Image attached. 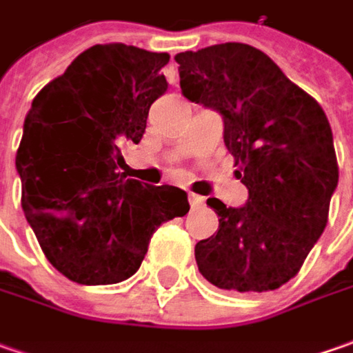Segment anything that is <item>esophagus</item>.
I'll use <instances>...</instances> for the list:
<instances>
[{"instance_id": "34e87169", "label": "esophagus", "mask_w": 353, "mask_h": 353, "mask_svg": "<svg viewBox=\"0 0 353 353\" xmlns=\"http://www.w3.org/2000/svg\"><path fill=\"white\" fill-rule=\"evenodd\" d=\"M189 205H191V209H201L205 205V199L197 193H189Z\"/></svg>"}]
</instances>
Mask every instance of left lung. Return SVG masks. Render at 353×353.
<instances>
[{
    "mask_svg": "<svg viewBox=\"0 0 353 353\" xmlns=\"http://www.w3.org/2000/svg\"><path fill=\"white\" fill-rule=\"evenodd\" d=\"M181 93L221 113L242 207L209 197L219 230L195 246L219 289L263 293L295 277L324 232L338 185L332 128L322 107L274 60L242 43L176 54Z\"/></svg>",
    "mask_w": 353,
    "mask_h": 353,
    "instance_id": "left-lung-1",
    "label": "left lung"
}]
</instances>
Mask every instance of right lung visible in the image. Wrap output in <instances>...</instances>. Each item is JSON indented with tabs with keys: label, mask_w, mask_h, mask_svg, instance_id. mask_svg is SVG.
<instances>
[{
	"label": "right lung",
	"mask_w": 353,
	"mask_h": 353,
	"mask_svg": "<svg viewBox=\"0 0 353 353\" xmlns=\"http://www.w3.org/2000/svg\"><path fill=\"white\" fill-rule=\"evenodd\" d=\"M170 56L95 44L44 85L25 117L15 168L21 207L46 260L81 285L137 274L154 230L189 211L188 193L119 172L150 105L168 90Z\"/></svg>",
	"instance_id": "right-lung-1"
}]
</instances>
